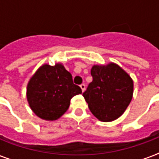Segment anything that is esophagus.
Returning a JSON list of instances; mask_svg holds the SVG:
<instances>
[{
  "label": "esophagus",
  "instance_id": "34e87169",
  "mask_svg": "<svg viewBox=\"0 0 159 159\" xmlns=\"http://www.w3.org/2000/svg\"><path fill=\"white\" fill-rule=\"evenodd\" d=\"M80 87H81V89H82V92H83L85 91V89H86V85L84 83H82V84L80 85Z\"/></svg>",
  "mask_w": 159,
  "mask_h": 159
}]
</instances>
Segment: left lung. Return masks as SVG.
Masks as SVG:
<instances>
[{"label": "left lung", "instance_id": "8db88e82", "mask_svg": "<svg viewBox=\"0 0 159 159\" xmlns=\"http://www.w3.org/2000/svg\"><path fill=\"white\" fill-rule=\"evenodd\" d=\"M91 74L92 82L82 94L90 111L99 120H115L130 103L133 81L115 63H110L106 67L94 65Z\"/></svg>", "mask_w": 159, "mask_h": 159}]
</instances>
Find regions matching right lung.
Listing matches in <instances>:
<instances>
[{
	"instance_id": "1",
	"label": "right lung",
	"mask_w": 159,
	"mask_h": 159,
	"mask_svg": "<svg viewBox=\"0 0 159 159\" xmlns=\"http://www.w3.org/2000/svg\"><path fill=\"white\" fill-rule=\"evenodd\" d=\"M82 89L72 81V74L62 64H44L31 77L27 87V99L36 116L55 120L69 107L70 101Z\"/></svg>"
}]
</instances>
